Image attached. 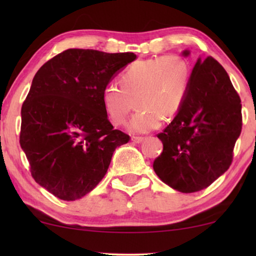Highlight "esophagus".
Instances as JSON below:
<instances>
[{"label":"esophagus","mask_w":256,"mask_h":256,"mask_svg":"<svg viewBox=\"0 0 256 256\" xmlns=\"http://www.w3.org/2000/svg\"><path fill=\"white\" fill-rule=\"evenodd\" d=\"M144 138H142V136H132V141L135 142V143H141Z\"/></svg>","instance_id":"esophagus-1"}]
</instances>
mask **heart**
I'll return each mask as SVG.
<instances>
[{
    "instance_id": "b5f03b06",
    "label": "heart",
    "mask_w": 256,
    "mask_h": 256,
    "mask_svg": "<svg viewBox=\"0 0 256 256\" xmlns=\"http://www.w3.org/2000/svg\"><path fill=\"white\" fill-rule=\"evenodd\" d=\"M121 87L108 82L101 92L104 108L115 126L124 124L132 108L140 110L128 122L132 132H148L180 110L191 84V68L176 54L138 59L124 70Z\"/></svg>"
}]
</instances>
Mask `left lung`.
Returning <instances> with one entry per match:
<instances>
[{
	"label": "left lung",
	"mask_w": 256,
	"mask_h": 256,
	"mask_svg": "<svg viewBox=\"0 0 256 256\" xmlns=\"http://www.w3.org/2000/svg\"><path fill=\"white\" fill-rule=\"evenodd\" d=\"M241 128V100L225 68L212 57L198 58L183 106L157 135L163 152L154 170L183 194L206 188L230 168Z\"/></svg>",
	"instance_id": "8db88e82"
}]
</instances>
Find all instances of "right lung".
Here are the masks:
<instances>
[{"mask_svg":"<svg viewBox=\"0 0 256 256\" xmlns=\"http://www.w3.org/2000/svg\"><path fill=\"white\" fill-rule=\"evenodd\" d=\"M132 52L68 48L45 62L22 104L20 143L31 176L62 200L88 194L106 174L129 135L114 129L101 92L134 62Z\"/></svg>","mask_w":256,"mask_h":256,"instance_id":"1","label":"right lung"}]
</instances>
